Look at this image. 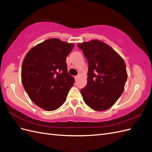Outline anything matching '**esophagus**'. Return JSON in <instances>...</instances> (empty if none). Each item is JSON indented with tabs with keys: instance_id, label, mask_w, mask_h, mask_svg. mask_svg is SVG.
<instances>
[{
	"instance_id": "esophagus-1",
	"label": "esophagus",
	"mask_w": 152,
	"mask_h": 152,
	"mask_svg": "<svg viewBox=\"0 0 152 152\" xmlns=\"http://www.w3.org/2000/svg\"><path fill=\"white\" fill-rule=\"evenodd\" d=\"M75 80L77 81V80H78V78H79V76H75Z\"/></svg>"
}]
</instances>
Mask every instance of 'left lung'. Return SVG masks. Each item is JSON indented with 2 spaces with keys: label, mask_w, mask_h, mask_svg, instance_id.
Returning <instances> with one entry per match:
<instances>
[{
  "label": "left lung",
  "mask_w": 152,
  "mask_h": 152,
  "mask_svg": "<svg viewBox=\"0 0 152 152\" xmlns=\"http://www.w3.org/2000/svg\"><path fill=\"white\" fill-rule=\"evenodd\" d=\"M88 64L87 84L81 90L86 104L102 111L112 107L123 93L127 79L122 57L111 46L93 39L77 44Z\"/></svg>",
  "instance_id": "obj_1"
}]
</instances>
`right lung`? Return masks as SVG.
Masks as SVG:
<instances>
[{
	"instance_id": "right-lung-1",
	"label": "right lung",
	"mask_w": 152,
	"mask_h": 152,
	"mask_svg": "<svg viewBox=\"0 0 152 152\" xmlns=\"http://www.w3.org/2000/svg\"><path fill=\"white\" fill-rule=\"evenodd\" d=\"M74 44L48 39L30 49L23 59L21 81L32 101L46 111H54L66 101L75 78L67 71L66 57Z\"/></svg>"
}]
</instances>
